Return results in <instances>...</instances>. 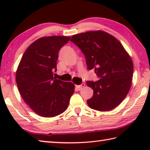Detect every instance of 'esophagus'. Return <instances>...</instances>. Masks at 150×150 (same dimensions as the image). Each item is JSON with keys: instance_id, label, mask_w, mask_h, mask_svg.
Segmentation results:
<instances>
[{"instance_id": "34e87169", "label": "esophagus", "mask_w": 150, "mask_h": 150, "mask_svg": "<svg viewBox=\"0 0 150 150\" xmlns=\"http://www.w3.org/2000/svg\"><path fill=\"white\" fill-rule=\"evenodd\" d=\"M85 86V83H82V84L80 85H75V87H76V88H77V89H79V90H81V88H82L83 87H84Z\"/></svg>"}]
</instances>
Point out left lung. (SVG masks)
I'll return each instance as SVG.
<instances>
[{"instance_id":"8db88e82","label":"left lung","mask_w":150,"mask_h":150,"mask_svg":"<svg viewBox=\"0 0 150 150\" xmlns=\"http://www.w3.org/2000/svg\"><path fill=\"white\" fill-rule=\"evenodd\" d=\"M71 41L85 55L88 69L95 70L99 78L87 81L93 90L88 106L98 111L116 108L131 87L134 67L130 55L117 39L101 30L73 35Z\"/></svg>"}]
</instances>
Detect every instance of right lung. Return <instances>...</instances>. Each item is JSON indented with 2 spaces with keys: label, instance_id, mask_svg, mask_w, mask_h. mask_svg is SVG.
<instances>
[{
  "label": "right lung",
  "instance_id": "1",
  "mask_svg": "<svg viewBox=\"0 0 150 150\" xmlns=\"http://www.w3.org/2000/svg\"><path fill=\"white\" fill-rule=\"evenodd\" d=\"M70 37H43L25 51L18 67L16 81L22 98L37 115L54 117L69 105L75 85L54 77L58 54Z\"/></svg>",
  "mask_w": 150,
  "mask_h": 150
}]
</instances>
